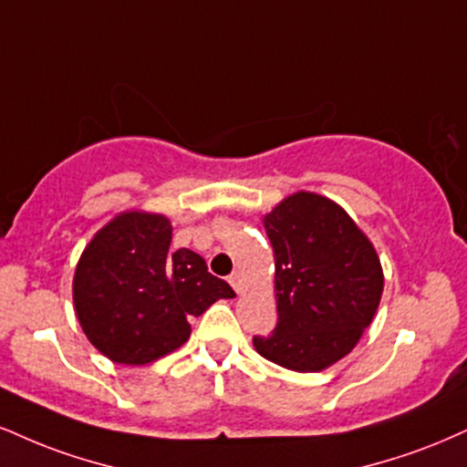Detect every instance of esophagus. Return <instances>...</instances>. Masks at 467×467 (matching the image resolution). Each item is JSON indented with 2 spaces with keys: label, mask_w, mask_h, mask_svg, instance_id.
Listing matches in <instances>:
<instances>
[{
  "label": "esophagus",
  "mask_w": 467,
  "mask_h": 467,
  "mask_svg": "<svg viewBox=\"0 0 467 467\" xmlns=\"http://www.w3.org/2000/svg\"><path fill=\"white\" fill-rule=\"evenodd\" d=\"M228 283L233 285V289L237 291V294H241V291H244V278H241V274L239 272H233L228 276Z\"/></svg>",
  "instance_id": "1"
}]
</instances>
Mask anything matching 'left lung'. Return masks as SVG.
I'll use <instances>...</instances> for the list:
<instances>
[{"label":"left lung","mask_w":467,"mask_h":467,"mask_svg":"<svg viewBox=\"0 0 467 467\" xmlns=\"http://www.w3.org/2000/svg\"><path fill=\"white\" fill-rule=\"evenodd\" d=\"M274 248L278 324L256 352L294 372L344 358L372 324L383 267L372 241L333 200L297 191L263 217Z\"/></svg>","instance_id":"1"}]
</instances>
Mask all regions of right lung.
I'll use <instances>...</instances> for the list:
<instances>
[{
    "instance_id": "1",
    "label": "right lung",
    "mask_w": 467,
    "mask_h": 467,
    "mask_svg": "<svg viewBox=\"0 0 467 467\" xmlns=\"http://www.w3.org/2000/svg\"><path fill=\"white\" fill-rule=\"evenodd\" d=\"M171 222L159 213L112 217L84 248L73 274V305L84 335L123 365H145L178 350L189 317L234 297L195 252H170Z\"/></svg>"
}]
</instances>
